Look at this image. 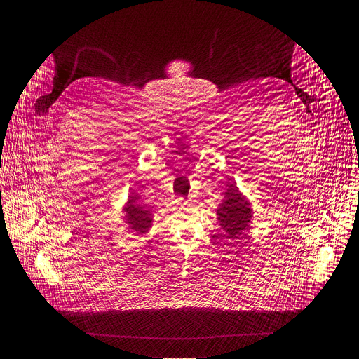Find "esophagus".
<instances>
[{"label": "esophagus", "mask_w": 359, "mask_h": 359, "mask_svg": "<svg viewBox=\"0 0 359 359\" xmlns=\"http://www.w3.org/2000/svg\"><path fill=\"white\" fill-rule=\"evenodd\" d=\"M179 201H182V198H179Z\"/></svg>", "instance_id": "esophagus-1"}]
</instances>
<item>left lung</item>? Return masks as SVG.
<instances>
[{
	"mask_svg": "<svg viewBox=\"0 0 359 359\" xmlns=\"http://www.w3.org/2000/svg\"><path fill=\"white\" fill-rule=\"evenodd\" d=\"M229 189L225 191L222 203H219L217 215L224 236L231 240L240 238L249 229V224L253 218L250 202L243 196L236 184H227Z\"/></svg>",
	"mask_w": 359,
	"mask_h": 359,
	"instance_id": "8db88e82",
	"label": "left lung"
}]
</instances>
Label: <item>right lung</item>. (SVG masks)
I'll use <instances>...</instances> for the list:
<instances>
[{"mask_svg": "<svg viewBox=\"0 0 359 359\" xmlns=\"http://www.w3.org/2000/svg\"><path fill=\"white\" fill-rule=\"evenodd\" d=\"M123 212L125 222L129 225V230L135 231L137 234H145L149 230L151 222H153V214L138 202L137 196H129Z\"/></svg>", "mask_w": 359, "mask_h": 359, "instance_id": "right-lung-1", "label": "right lung"}]
</instances>
